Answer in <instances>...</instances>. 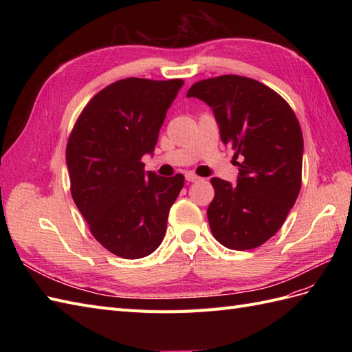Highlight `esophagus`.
<instances>
[{
	"instance_id": "obj_1",
	"label": "esophagus",
	"mask_w": 352,
	"mask_h": 352,
	"mask_svg": "<svg viewBox=\"0 0 352 352\" xmlns=\"http://www.w3.org/2000/svg\"><path fill=\"white\" fill-rule=\"evenodd\" d=\"M185 179L188 180V182H198V180H201L199 176H197V175H194V173H190V172L185 175Z\"/></svg>"
}]
</instances>
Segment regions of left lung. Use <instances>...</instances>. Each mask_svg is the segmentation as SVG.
Masks as SVG:
<instances>
[{
	"mask_svg": "<svg viewBox=\"0 0 352 352\" xmlns=\"http://www.w3.org/2000/svg\"><path fill=\"white\" fill-rule=\"evenodd\" d=\"M186 97L212 110L239 167L236 185L211 179V233L230 250L257 248L282 228L300 194L304 140L296 116L279 94L236 74L199 80Z\"/></svg>",
	"mask_w": 352,
	"mask_h": 352,
	"instance_id": "left-lung-1",
	"label": "left lung"
}]
</instances>
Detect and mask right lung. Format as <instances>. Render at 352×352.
Wrapping results in <instances>:
<instances>
[{
  "instance_id": "add662e5",
  "label": "right lung",
  "mask_w": 352,
  "mask_h": 352,
  "mask_svg": "<svg viewBox=\"0 0 352 352\" xmlns=\"http://www.w3.org/2000/svg\"><path fill=\"white\" fill-rule=\"evenodd\" d=\"M182 79L127 78L100 91L70 133L66 163L74 204L104 248L126 260L142 258L163 242L167 217L184 175L145 172L166 113Z\"/></svg>"
}]
</instances>
